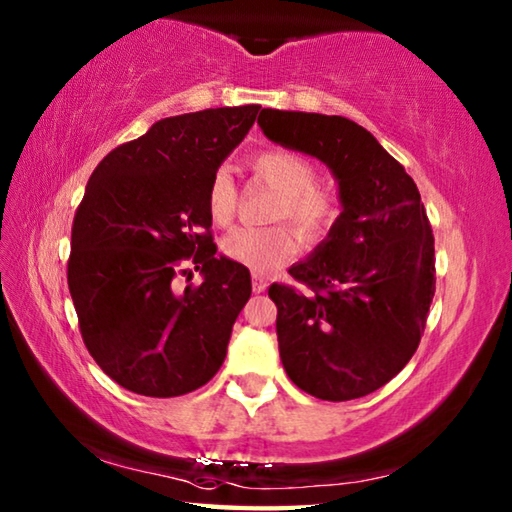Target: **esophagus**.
Returning a JSON list of instances; mask_svg holds the SVG:
<instances>
[{"instance_id": "esophagus-1", "label": "esophagus", "mask_w": 512, "mask_h": 512, "mask_svg": "<svg viewBox=\"0 0 512 512\" xmlns=\"http://www.w3.org/2000/svg\"><path fill=\"white\" fill-rule=\"evenodd\" d=\"M266 286H268V280H266V277L253 273V291H255V293H264V291H266Z\"/></svg>"}]
</instances>
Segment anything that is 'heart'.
<instances>
[{
  "label": "heart",
  "instance_id": "obj_1",
  "mask_svg": "<svg viewBox=\"0 0 512 512\" xmlns=\"http://www.w3.org/2000/svg\"><path fill=\"white\" fill-rule=\"evenodd\" d=\"M250 170L259 181L280 192L273 206V221L291 219L309 239L327 235L340 215L336 194L318 185V167L300 152L273 150L259 152L250 161ZM206 206L212 224L226 226L235 215L237 188L226 170L212 174ZM300 250V237L288 224L271 228H235L221 239V253L232 262L250 268L257 275H268L291 262Z\"/></svg>",
  "mask_w": 512,
  "mask_h": 512
}]
</instances>
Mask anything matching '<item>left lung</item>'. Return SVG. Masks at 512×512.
Segmentation results:
<instances>
[{
  "label": "left lung",
  "mask_w": 512,
  "mask_h": 512,
  "mask_svg": "<svg viewBox=\"0 0 512 512\" xmlns=\"http://www.w3.org/2000/svg\"><path fill=\"white\" fill-rule=\"evenodd\" d=\"M273 143L320 159L342 212L293 280L273 284L288 378L322 401H351L389 383L421 342L434 297V235L416 183L365 127L342 116L262 109Z\"/></svg>",
  "instance_id": "1"
}]
</instances>
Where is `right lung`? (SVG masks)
<instances>
[{
	"mask_svg": "<svg viewBox=\"0 0 512 512\" xmlns=\"http://www.w3.org/2000/svg\"><path fill=\"white\" fill-rule=\"evenodd\" d=\"M259 105L163 118L111 150L73 217L67 280L82 340L129 392H194L224 365L250 273L217 255L206 194L212 174L244 141ZM201 270L179 292L173 280Z\"/></svg>",
	"mask_w": 512,
	"mask_h": 512,
	"instance_id": "right-lung-1",
	"label": "right lung"
}]
</instances>
